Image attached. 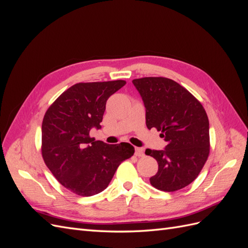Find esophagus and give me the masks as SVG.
<instances>
[{
    "label": "esophagus",
    "instance_id": "1",
    "mask_svg": "<svg viewBox=\"0 0 248 248\" xmlns=\"http://www.w3.org/2000/svg\"><path fill=\"white\" fill-rule=\"evenodd\" d=\"M136 156H139V157H142L145 155V153H144V149H141V148H136Z\"/></svg>",
    "mask_w": 248,
    "mask_h": 248
}]
</instances>
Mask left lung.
I'll return each instance as SVG.
<instances>
[{"mask_svg":"<svg viewBox=\"0 0 248 248\" xmlns=\"http://www.w3.org/2000/svg\"><path fill=\"white\" fill-rule=\"evenodd\" d=\"M146 108V124L161 131L167 146L146 150L158 163L150 183L162 191H176L193 182L210 152L209 120L201 102L185 88L167 78L132 80Z\"/></svg>","mask_w":248,"mask_h":248,"instance_id":"obj_1","label":"left lung"}]
</instances>
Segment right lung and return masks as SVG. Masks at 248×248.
<instances>
[{"label": "right lung", "instance_id": "right-lung-1", "mask_svg": "<svg viewBox=\"0 0 248 248\" xmlns=\"http://www.w3.org/2000/svg\"><path fill=\"white\" fill-rule=\"evenodd\" d=\"M125 80L78 82L60 95L44 115L41 152L65 188L81 197L104 190L118 167L134 153L128 142L108 145L90 137L100 129L108 97Z\"/></svg>", "mask_w": 248, "mask_h": 248}]
</instances>
